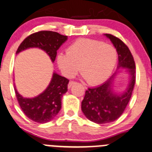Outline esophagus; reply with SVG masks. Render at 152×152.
Masks as SVG:
<instances>
[{
    "label": "esophagus",
    "instance_id": "obj_1",
    "mask_svg": "<svg viewBox=\"0 0 152 152\" xmlns=\"http://www.w3.org/2000/svg\"><path fill=\"white\" fill-rule=\"evenodd\" d=\"M75 83H76V82H75V81H69V84H68V88H70L71 87L73 86V85L75 84Z\"/></svg>",
    "mask_w": 152,
    "mask_h": 152
}]
</instances>
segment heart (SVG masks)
<instances>
[{
  "instance_id": "heart-1",
  "label": "heart",
  "mask_w": 152,
  "mask_h": 152,
  "mask_svg": "<svg viewBox=\"0 0 152 152\" xmlns=\"http://www.w3.org/2000/svg\"><path fill=\"white\" fill-rule=\"evenodd\" d=\"M59 53L57 64L62 74L72 78L79 70L90 84L102 83L111 75L118 59L116 48L102 41L79 38Z\"/></svg>"
}]
</instances>
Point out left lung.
Returning <instances> with one entry per match:
<instances>
[{
	"mask_svg": "<svg viewBox=\"0 0 152 152\" xmlns=\"http://www.w3.org/2000/svg\"><path fill=\"white\" fill-rule=\"evenodd\" d=\"M114 44L118 53V69H126L130 75L129 85L123 94H115L112 83L116 73L102 85L86 91L81 102V110L90 121L99 124H109L121 116L129 102L136 81L135 62L128 46L111 34H104Z\"/></svg>",
	"mask_w": 152,
	"mask_h": 152,
	"instance_id": "8db88e82",
	"label": "left lung"
}]
</instances>
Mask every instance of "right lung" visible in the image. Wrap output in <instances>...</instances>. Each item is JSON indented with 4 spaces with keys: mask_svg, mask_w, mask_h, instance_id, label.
<instances>
[{
    "mask_svg": "<svg viewBox=\"0 0 152 152\" xmlns=\"http://www.w3.org/2000/svg\"><path fill=\"white\" fill-rule=\"evenodd\" d=\"M67 36L50 31H41L30 35L19 46L16 53L30 48H38L49 56L52 62L57 50L67 40ZM69 80L54 72L48 87L34 98H24L15 88L17 100L28 118L35 122L44 124L51 121L61 108V98L68 91Z\"/></svg>",
    "mask_w": 152,
    "mask_h": 152,
    "instance_id": "obj_1",
    "label": "right lung"
}]
</instances>
